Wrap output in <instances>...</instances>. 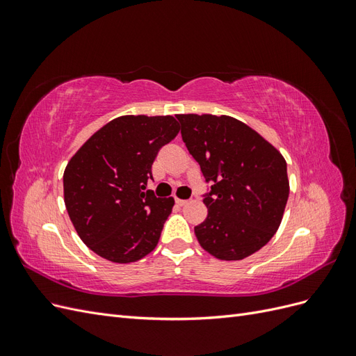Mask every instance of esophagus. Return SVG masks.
I'll use <instances>...</instances> for the list:
<instances>
[{"mask_svg":"<svg viewBox=\"0 0 356 356\" xmlns=\"http://www.w3.org/2000/svg\"><path fill=\"white\" fill-rule=\"evenodd\" d=\"M175 202H177V204H178V207H184V204H187V202L188 200H184V199H175Z\"/></svg>","mask_w":356,"mask_h":356,"instance_id":"obj_1","label":"esophagus"}]
</instances>
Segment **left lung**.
<instances>
[{"instance_id":"1","label":"left lung","mask_w":356,"mask_h":356,"mask_svg":"<svg viewBox=\"0 0 356 356\" xmlns=\"http://www.w3.org/2000/svg\"><path fill=\"white\" fill-rule=\"evenodd\" d=\"M182 141L212 182L208 217L196 225L204 251L238 261L257 252L281 225L289 195L286 161L266 139L230 115L178 114Z\"/></svg>"}]
</instances>
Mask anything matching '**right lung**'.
Instances as JSON below:
<instances>
[{"label":"right lung","instance_id":"obj_1","mask_svg":"<svg viewBox=\"0 0 356 356\" xmlns=\"http://www.w3.org/2000/svg\"><path fill=\"white\" fill-rule=\"evenodd\" d=\"M179 132L172 115H122L102 126L63 172V200L80 239L105 260H141L159 243L174 197L145 190L152 166Z\"/></svg>","mask_w":356,"mask_h":356}]
</instances>
